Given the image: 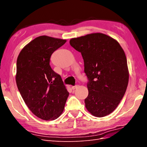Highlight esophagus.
Returning <instances> with one entry per match:
<instances>
[{
  "instance_id": "esophagus-1",
  "label": "esophagus",
  "mask_w": 147,
  "mask_h": 147,
  "mask_svg": "<svg viewBox=\"0 0 147 147\" xmlns=\"http://www.w3.org/2000/svg\"><path fill=\"white\" fill-rule=\"evenodd\" d=\"M78 87V85H75V86H72V89L73 90H75V89H77Z\"/></svg>"
}]
</instances>
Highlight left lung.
Here are the masks:
<instances>
[{
	"mask_svg": "<svg viewBox=\"0 0 147 147\" xmlns=\"http://www.w3.org/2000/svg\"><path fill=\"white\" fill-rule=\"evenodd\" d=\"M70 44L81 53L88 82L85 107L93 116L103 117L116 109L125 94L129 71L119 43L102 33L72 38Z\"/></svg>",
	"mask_w": 147,
	"mask_h": 147,
	"instance_id": "left-lung-1",
	"label": "left lung"
}]
</instances>
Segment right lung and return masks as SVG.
I'll return each instance as SVG.
<instances>
[{
  "label": "right lung",
  "mask_w": 147,
  "mask_h": 147,
  "mask_svg": "<svg viewBox=\"0 0 147 147\" xmlns=\"http://www.w3.org/2000/svg\"><path fill=\"white\" fill-rule=\"evenodd\" d=\"M65 42L46 35L38 37L23 48L17 59L16 82L20 94L31 112L47 121L60 116L69 94L50 65L51 55Z\"/></svg>",
  "instance_id": "obj_1"
}]
</instances>
